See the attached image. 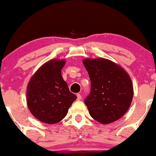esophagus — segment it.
I'll return each mask as SVG.
<instances>
[{
    "instance_id": "1",
    "label": "esophagus",
    "mask_w": 156,
    "mask_h": 156,
    "mask_svg": "<svg viewBox=\"0 0 156 156\" xmlns=\"http://www.w3.org/2000/svg\"><path fill=\"white\" fill-rule=\"evenodd\" d=\"M81 98H82V96L80 95V94H77V100H78V101H80V100H81Z\"/></svg>"
}]
</instances>
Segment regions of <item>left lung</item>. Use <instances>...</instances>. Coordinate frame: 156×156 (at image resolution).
I'll return each mask as SVG.
<instances>
[{"instance_id": "1", "label": "left lung", "mask_w": 156, "mask_h": 156, "mask_svg": "<svg viewBox=\"0 0 156 156\" xmlns=\"http://www.w3.org/2000/svg\"><path fill=\"white\" fill-rule=\"evenodd\" d=\"M89 73L91 90L84 100L93 119L108 124L122 117L133 96L131 80L124 69L105 58L83 61Z\"/></svg>"}]
</instances>
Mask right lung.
<instances>
[{
	"label": "right lung",
	"mask_w": 156,
	"mask_h": 156,
	"mask_svg": "<svg viewBox=\"0 0 156 156\" xmlns=\"http://www.w3.org/2000/svg\"><path fill=\"white\" fill-rule=\"evenodd\" d=\"M64 60L53 59L44 64L32 76L27 87V104L39 121L55 124L65 117L77 99L69 92L62 76Z\"/></svg>",
	"instance_id": "obj_1"
}]
</instances>
